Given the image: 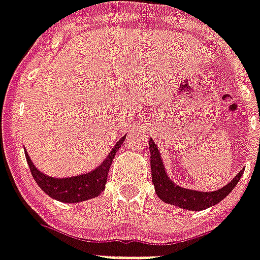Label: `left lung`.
<instances>
[{
    "label": "left lung",
    "mask_w": 260,
    "mask_h": 260,
    "mask_svg": "<svg viewBox=\"0 0 260 260\" xmlns=\"http://www.w3.org/2000/svg\"><path fill=\"white\" fill-rule=\"evenodd\" d=\"M149 152H151L152 183L155 185L156 195L166 203L180 207L183 210L202 211L218 204L235 188V185L238 184V181L240 180L244 172V170H240L229 184H225L224 187H221L216 191L203 192L198 191V189L184 188V187H180L174 183L167 175L161 153L152 139H149Z\"/></svg>",
    "instance_id": "obj_1"
}]
</instances>
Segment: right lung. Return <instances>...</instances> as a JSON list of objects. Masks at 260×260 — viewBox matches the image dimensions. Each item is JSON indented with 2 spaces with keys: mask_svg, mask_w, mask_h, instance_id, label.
Returning <instances> with one entry per match:
<instances>
[{
  "mask_svg": "<svg viewBox=\"0 0 260 260\" xmlns=\"http://www.w3.org/2000/svg\"><path fill=\"white\" fill-rule=\"evenodd\" d=\"M125 136L121 137L116 143L108 156L94 170L89 171L86 174L71 176V178L48 176V175L42 174L41 171L33 164L30 156L27 155L26 151H25V157H26L27 166L30 168L31 176L46 195H49L50 198H53L58 202H62V203H80V202H85L88 199L97 198L101 192L104 191L112 160L115 157L116 152L119 151V148L123 144V141L125 140Z\"/></svg>",
  "mask_w": 260,
  "mask_h": 260,
  "instance_id": "right-lung-1",
  "label": "right lung"
}]
</instances>
